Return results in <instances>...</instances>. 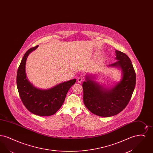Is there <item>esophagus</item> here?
Segmentation results:
<instances>
[{"instance_id": "1", "label": "esophagus", "mask_w": 153, "mask_h": 153, "mask_svg": "<svg viewBox=\"0 0 153 153\" xmlns=\"http://www.w3.org/2000/svg\"><path fill=\"white\" fill-rule=\"evenodd\" d=\"M77 82L79 83H81L82 82V81H83V77L82 76H80V77H79L77 78Z\"/></svg>"}]
</instances>
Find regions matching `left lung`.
Returning a JSON list of instances; mask_svg holds the SVG:
<instances>
[{"label": "left lung", "mask_w": 153, "mask_h": 153, "mask_svg": "<svg viewBox=\"0 0 153 153\" xmlns=\"http://www.w3.org/2000/svg\"><path fill=\"white\" fill-rule=\"evenodd\" d=\"M116 62L107 65L121 71L119 81L108 88L96 81V77L87 74L82 84L83 101L92 113L110 117L120 113L127 106L136 84V74L130 58L123 52L115 51Z\"/></svg>", "instance_id": "8db88e82"}]
</instances>
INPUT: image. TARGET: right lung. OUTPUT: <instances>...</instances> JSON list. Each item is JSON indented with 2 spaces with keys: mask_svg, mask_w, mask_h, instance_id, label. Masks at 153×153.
I'll use <instances>...</instances> for the list:
<instances>
[{
  "mask_svg": "<svg viewBox=\"0 0 153 153\" xmlns=\"http://www.w3.org/2000/svg\"><path fill=\"white\" fill-rule=\"evenodd\" d=\"M38 47L30 48L23 56L17 72V88L23 104L30 112L41 117L51 116L61 108L67 92L76 80L62 82L46 89L35 87L27 77L26 63L29 55Z\"/></svg>",
  "mask_w": 153,
  "mask_h": 153,
  "instance_id": "add662e5",
  "label": "right lung"
}]
</instances>
